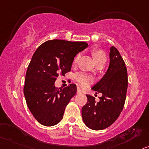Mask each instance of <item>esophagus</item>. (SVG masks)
<instances>
[{"label":"esophagus","mask_w":149,"mask_h":149,"mask_svg":"<svg viewBox=\"0 0 149 149\" xmlns=\"http://www.w3.org/2000/svg\"><path fill=\"white\" fill-rule=\"evenodd\" d=\"M77 93H82V89H81L80 87H78V88H77Z\"/></svg>","instance_id":"1"}]
</instances>
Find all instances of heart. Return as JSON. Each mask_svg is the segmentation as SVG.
<instances>
[{
  "instance_id": "heart-1",
  "label": "heart",
  "mask_w": 149,
  "mask_h": 149,
  "mask_svg": "<svg viewBox=\"0 0 149 149\" xmlns=\"http://www.w3.org/2000/svg\"><path fill=\"white\" fill-rule=\"evenodd\" d=\"M91 54L93 56V58L95 61L96 65L100 63H105L107 61L106 54H105L104 52L102 49H95L91 51ZM80 58V54H77L73 58V65H76L78 63ZM75 80H76L77 84L82 87H86L88 85H90L93 81V77L90 75L87 74V73L80 72L77 73L74 76Z\"/></svg>"
}]
</instances>
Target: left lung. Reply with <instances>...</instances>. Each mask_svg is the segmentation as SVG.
Wrapping results in <instances>:
<instances>
[{"label": "left lung", "mask_w": 149, "mask_h": 149, "mask_svg": "<svg viewBox=\"0 0 149 149\" xmlns=\"http://www.w3.org/2000/svg\"><path fill=\"white\" fill-rule=\"evenodd\" d=\"M110 64L101 80L92 87L102 93L100 101L86 95L87 102L82 109V120L86 126L93 130H102L112 125L121 113L125 106L128 87L127 69L120 52L111 48Z\"/></svg>", "instance_id": "8db88e82"}]
</instances>
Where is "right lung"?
Returning <instances> with one entry per match:
<instances>
[{"label": "right lung", "instance_id": "1", "mask_svg": "<svg viewBox=\"0 0 149 149\" xmlns=\"http://www.w3.org/2000/svg\"><path fill=\"white\" fill-rule=\"evenodd\" d=\"M88 46L85 42L51 40L34 52L27 67L24 94L30 111L39 123L46 127L57 125L65 109L75 95V84L62 88L54 83L59 76L71 71L73 58Z\"/></svg>", "mask_w": 149, "mask_h": 149}]
</instances>
